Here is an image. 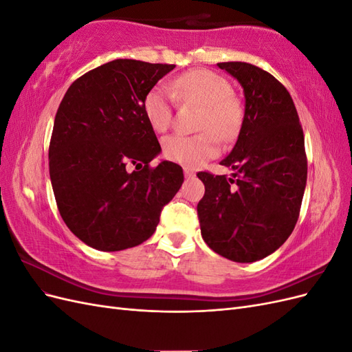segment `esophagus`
<instances>
[{
    "instance_id": "1",
    "label": "esophagus",
    "mask_w": 352,
    "mask_h": 352,
    "mask_svg": "<svg viewBox=\"0 0 352 352\" xmlns=\"http://www.w3.org/2000/svg\"><path fill=\"white\" fill-rule=\"evenodd\" d=\"M184 173H185V177H194L195 176V173L192 172V170L188 168V167L184 168Z\"/></svg>"
}]
</instances>
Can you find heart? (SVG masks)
I'll return each instance as SVG.
<instances>
[{
	"instance_id": "1",
	"label": "heart",
	"mask_w": 352,
	"mask_h": 352,
	"mask_svg": "<svg viewBox=\"0 0 352 352\" xmlns=\"http://www.w3.org/2000/svg\"><path fill=\"white\" fill-rule=\"evenodd\" d=\"M168 87L151 88L142 107L148 123L155 132H164L173 120V100L199 109L197 135H170L163 141V154L170 162L197 167L216 157L219 140L229 142L239 133L243 119L241 101L232 95V87L220 74L189 70L170 82ZM219 138H217V136Z\"/></svg>"
}]
</instances>
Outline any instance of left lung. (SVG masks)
Listing matches in <instances>:
<instances>
[{
    "instance_id": "1",
    "label": "left lung",
    "mask_w": 352,
    "mask_h": 352,
    "mask_svg": "<svg viewBox=\"0 0 352 352\" xmlns=\"http://www.w3.org/2000/svg\"><path fill=\"white\" fill-rule=\"evenodd\" d=\"M245 94L238 141L221 166L232 177L197 176L206 186L198 202L202 239L225 258L252 263L289 238L307 184L304 132L289 92L273 74L243 61L217 63Z\"/></svg>"
}]
</instances>
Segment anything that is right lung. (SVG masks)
Returning <instances> with one entry per match:
<instances>
[{"label":"right lung","mask_w":352,"mask_h":352,"mask_svg":"<svg viewBox=\"0 0 352 352\" xmlns=\"http://www.w3.org/2000/svg\"><path fill=\"white\" fill-rule=\"evenodd\" d=\"M175 65L119 58L74 80L63 97L50 141V177L61 219L100 251L136 247L184 182L144 114L146 92ZM133 164V173L126 166Z\"/></svg>","instance_id":"add662e5"}]
</instances>
